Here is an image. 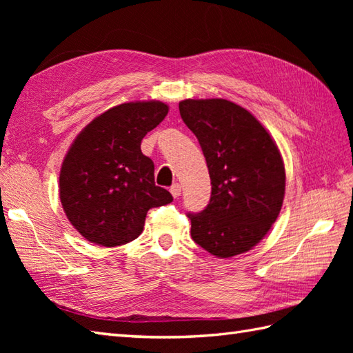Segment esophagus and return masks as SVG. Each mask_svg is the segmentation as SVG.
<instances>
[{"label": "esophagus", "mask_w": 353, "mask_h": 353, "mask_svg": "<svg viewBox=\"0 0 353 353\" xmlns=\"http://www.w3.org/2000/svg\"><path fill=\"white\" fill-rule=\"evenodd\" d=\"M170 192L172 194V197L177 199L179 196H181V192H182V186L179 185V183H174V185H172L171 188H170Z\"/></svg>", "instance_id": "34e87169"}]
</instances>
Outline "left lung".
<instances>
[{"mask_svg":"<svg viewBox=\"0 0 353 353\" xmlns=\"http://www.w3.org/2000/svg\"><path fill=\"white\" fill-rule=\"evenodd\" d=\"M183 123L196 134L211 177V200L188 214L196 244L216 258L249 252L281 212L285 168L276 142L256 118L223 100L179 103Z\"/></svg>","mask_w":353,"mask_h":353,"instance_id":"8db88e82","label":"left lung"}]
</instances>
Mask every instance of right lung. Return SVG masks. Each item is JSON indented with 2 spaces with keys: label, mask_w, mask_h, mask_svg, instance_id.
<instances>
[{
  "label": "right lung",
  "mask_w": 353,
  "mask_h": 353,
  "mask_svg": "<svg viewBox=\"0 0 353 353\" xmlns=\"http://www.w3.org/2000/svg\"><path fill=\"white\" fill-rule=\"evenodd\" d=\"M168 114L162 101L124 103L92 119L66 153L59 192L70 223L88 241L121 245L141 235L147 212L172 196L154 183L141 141Z\"/></svg>",
  "instance_id": "add662e5"
}]
</instances>
